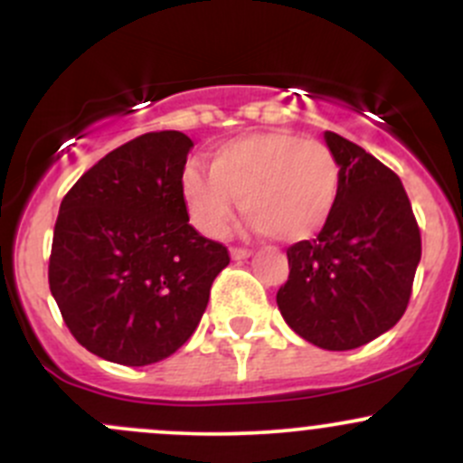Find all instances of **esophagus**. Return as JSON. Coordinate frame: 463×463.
I'll return each mask as SVG.
<instances>
[{
    "instance_id": "obj_1",
    "label": "esophagus",
    "mask_w": 463,
    "mask_h": 463,
    "mask_svg": "<svg viewBox=\"0 0 463 463\" xmlns=\"http://www.w3.org/2000/svg\"><path fill=\"white\" fill-rule=\"evenodd\" d=\"M250 255H253V250H250V249H240V246H232V249H231V258L232 260H249Z\"/></svg>"
}]
</instances>
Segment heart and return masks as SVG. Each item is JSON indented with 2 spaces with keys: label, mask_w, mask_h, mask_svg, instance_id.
I'll use <instances>...</instances> for the list:
<instances>
[{
  "label": "heart",
  "mask_w": 463,
  "mask_h": 463,
  "mask_svg": "<svg viewBox=\"0 0 463 463\" xmlns=\"http://www.w3.org/2000/svg\"><path fill=\"white\" fill-rule=\"evenodd\" d=\"M181 194L197 228L222 237L240 202L244 217L278 241L318 235L340 194V163L325 143L291 132H260L223 143L208 172L188 165Z\"/></svg>",
  "instance_id": "1"
}]
</instances>
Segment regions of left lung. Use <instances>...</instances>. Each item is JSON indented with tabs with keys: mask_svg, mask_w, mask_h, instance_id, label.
I'll use <instances>...</instances> for the list:
<instances>
[{
	"mask_svg": "<svg viewBox=\"0 0 463 463\" xmlns=\"http://www.w3.org/2000/svg\"><path fill=\"white\" fill-rule=\"evenodd\" d=\"M340 163L334 214L314 241L288 246L278 291L287 325L329 352H347L401 320L421 260V232L399 176L356 143L325 132Z\"/></svg>",
	"mask_w": 463,
	"mask_h": 463,
	"instance_id": "left-lung-1",
	"label": "left lung"
}]
</instances>
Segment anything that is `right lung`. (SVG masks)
Instances as JSON below:
<instances>
[{
    "instance_id": "add662e5",
    "label": "right lung",
    "mask_w": 463,
    "mask_h": 463,
    "mask_svg": "<svg viewBox=\"0 0 463 463\" xmlns=\"http://www.w3.org/2000/svg\"><path fill=\"white\" fill-rule=\"evenodd\" d=\"M190 141L165 129L102 156L60 203L49 287L73 338L96 356L141 367L197 329L228 249L188 222L181 194Z\"/></svg>"
}]
</instances>
